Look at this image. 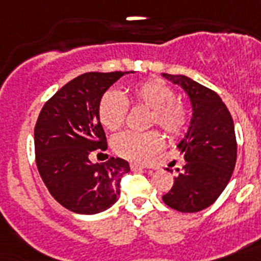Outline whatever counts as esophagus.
<instances>
[{"mask_svg": "<svg viewBox=\"0 0 261 261\" xmlns=\"http://www.w3.org/2000/svg\"><path fill=\"white\" fill-rule=\"evenodd\" d=\"M130 167H131V170H137V169H150V166H147V165L137 164V162H133V164H130Z\"/></svg>", "mask_w": 261, "mask_h": 261, "instance_id": "obj_1", "label": "esophagus"}]
</instances>
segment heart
<instances>
[{
	"label": "heart",
	"mask_w": 261,
	"mask_h": 261,
	"mask_svg": "<svg viewBox=\"0 0 261 261\" xmlns=\"http://www.w3.org/2000/svg\"><path fill=\"white\" fill-rule=\"evenodd\" d=\"M135 105L151 109L150 124H156L169 137H181L190 124V112L185 103L175 99V92L160 79H149L135 84L130 91ZM127 103L114 91L106 92L99 103V120L106 130L116 131L123 126ZM164 146V137L155 130L146 133L126 131L112 139V147L126 160L149 161Z\"/></svg>",
	"instance_id": "obj_1"
}]
</instances>
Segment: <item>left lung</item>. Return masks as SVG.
<instances>
[{"instance_id":"left-lung-1","label":"left lung","mask_w":261,"mask_h":261,"mask_svg":"<svg viewBox=\"0 0 261 261\" xmlns=\"http://www.w3.org/2000/svg\"><path fill=\"white\" fill-rule=\"evenodd\" d=\"M181 86L193 107L190 127L178 150L186 164L177 169L171 189L162 196L165 204L184 213L211 206L228 185L237 156L233 119L215 91L184 75L162 73Z\"/></svg>"}]
</instances>
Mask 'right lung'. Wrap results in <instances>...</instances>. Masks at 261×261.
I'll return each instance as SVG.
<instances>
[{
  "instance_id": "1",
  "label": "right lung",
  "mask_w": 261,
  "mask_h": 261,
  "mask_svg": "<svg viewBox=\"0 0 261 261\" xmlns=\"http://www.w3.org/2000/svg\"><path fill=\"white\" fill-rule=\"evenodd\" d=\"M128 73V72H126ZM124 72H87L61 87L46 101L35 126L36 165L50 196L79 215H95L119 198L128 162L110 158L92 164L90 156L107 150L99 120V103Z\"/></svg>"
}]
</instances>
